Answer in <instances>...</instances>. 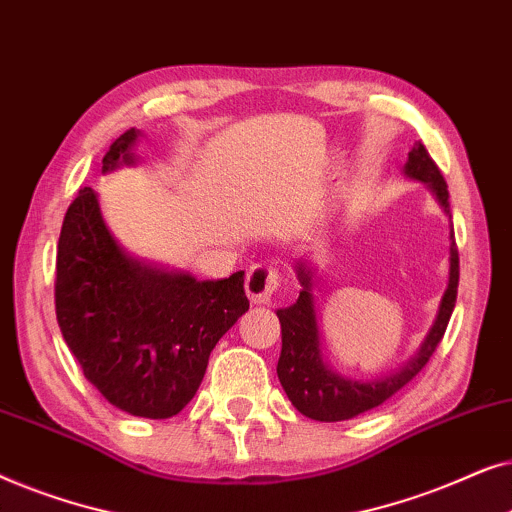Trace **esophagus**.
Listing matches in <instances>:
<instances>
[{
  "label": "esophagus",
  "mask_w": 512,
  "mask_h": 512,
  "mask_svg": "<svg viewBox=\"0 0 512 512\" xmlns=\"http://www.w3.org/2000/svg\"><path fill=\"white\" fill-rule=\"evenodd\" d=\"M282 284L279 279V272L265 263L251 265L247 272V282H244V289H247V296L254 305H268L275 291Z\"/></svg>",
  "instance_id": "obj_1"
}]
</instances>
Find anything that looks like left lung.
I'll list each match as a JSON object with an SVG mask.
<instances>
[{
	"instance_id": "left-lung-1",
	"label": "left lung",
	"mask_w": 512,
	"mask_h": 512,
	"mask_svg": "<svg viewBox=\"0 0 512 512\" xmlns=\"http://www.w3.org/2000/svg\"><path fill=\"white\" fill-rule=\"evenodd\" d=\"M403 174L415 181H422L445 216L452 219L447 184L422 142L412 146ZM293 268H296L303 291H300L296 303L277 310L279 324H282V354H279L277 363V377L293 408L300 415L317 419V422H345V419H352L389 401L396 391H401L405 384L412 382V377L429 363L431 354L436 352L440 340H443L454 303H457L459 251L457 242H454V230H450V279H447V289L440 298L436 321L426 333L422 347L394 373L377 377V380H352V377H345L328 368L324 354H321L317 305H314V272L310 268V261L296 258Z\"/></svg>"
}]
</instances>
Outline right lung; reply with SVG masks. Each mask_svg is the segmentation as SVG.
<instances>
[{"instance_id": "obj_1", "label": "right lung", "mask_w": 512, "mask_h": 512, "mask_svg": "<svg viewBox=\"0 0 512 512\" xmlns=\"http://www.w3.org/2000/svg\"><path fill=\"white\" fill-rule=\"evenodd\" d=\"M142 132L109 146L102 172L135 165ZM249 310L244 272L195 279L137 261L109 233L93 188H81L62 221L55 263V314L86 380L118 410L167 419L186 408L207 361Z\"/></svg>"}]
</instances>
